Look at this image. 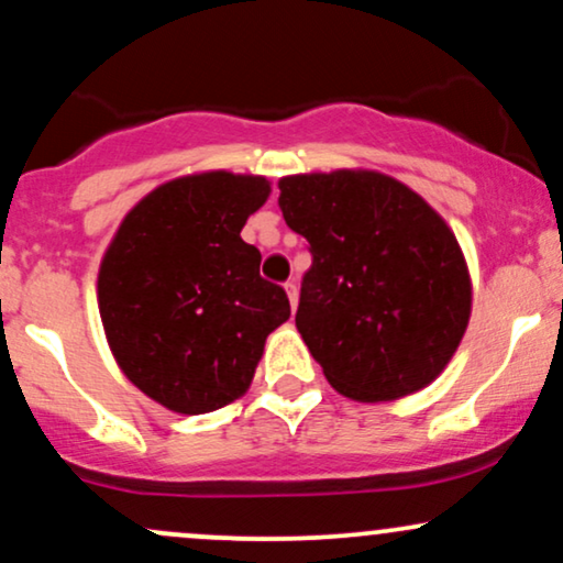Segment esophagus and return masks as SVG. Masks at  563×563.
Masks as SVG:
<instances>
[{"mask_svg":"<svg viewBox=\"0 0 563 563\" xmlns=\"http://www.w3.org/2000/svg\"><path fill=\"white\" fill-rule=\"evenodd\" d=\"M286 294H288L290 307L296 309V303H299V288H296V283H294V280H288V283H286Z\"/></svg>","mask_w":563,"mask_h":563,"instance_id":"obj_1","label":"esophagus"}]
</instances>
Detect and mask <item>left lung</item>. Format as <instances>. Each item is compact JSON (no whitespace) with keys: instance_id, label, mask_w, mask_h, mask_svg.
<instances>
[{"instance_id":"obj_1","label":"left lung","mask_w":563,"mask_h":563,"mask_svg":"<svg viewBox=\"0 0 563 563\" xmlns=\"http://www.w3.org/2000/svg\"><path fill=\"white\" fill-rule=\"evenodd\" d=\"M277 187L283 219L312 251L296 328L328 384L357 402L429 386L471 318L455 232L389 174H290Z\"/></svg>"}]
</instances>
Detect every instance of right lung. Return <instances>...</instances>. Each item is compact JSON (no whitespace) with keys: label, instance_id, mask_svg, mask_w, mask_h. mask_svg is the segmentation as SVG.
<instances>
[{"label":"right lung","instance_id":"right-lung-1","mask_svg":"<svg viewBox=\"0 0 563 563\" xmlns=\"http://www.w3.org/2000/svg\"><path fill=\"white\" fill-rule=\"evenodd\" d=\"M269 198L267 177L187 174L121 219L97 275V307L124 376L166 410H219L249 391L264 341L290 318L241 238Z\"/></svg>","mask_w":563,"mask_h":563}]
</instances>
